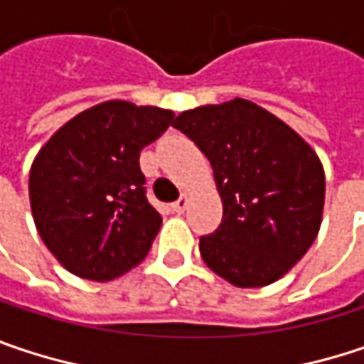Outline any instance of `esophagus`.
I'll list each match as a JSON object with an SVG mask.
<instances>
[{
	"mask_svg": "<svg viewBox=\"0 0 364 364\" xmlns=\"http://www.w3.org/2000/svg\"><path fill=\"white\" fill-rule=\"evenodd\" d=\"M187 202H189V196L183 191L181 196H179V200H177V202H173V210L181 215V213H185V208H187Z\"/></svg>",
	"mask_w": 364,
	"mask_h": 364,
	"instance_id": "34e87169",
	"label": "esophagus"
}]
</instances>
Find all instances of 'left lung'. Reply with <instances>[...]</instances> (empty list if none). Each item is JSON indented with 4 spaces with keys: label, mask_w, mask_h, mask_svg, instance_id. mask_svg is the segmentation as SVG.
<instances>
[{
    "label": "left lung",
    "mask_w": 364,
    "mask_h": 364,
    "mask_svg": "<svg viewBox=\"0 0 364 364\" xmlns=\"http://www.w3.org/2000/svg\"><path fill=\"white\" fill-rule=\"evenodd\" d=\"M210 160L223 202L215 233L200 237L208 269L235 287L281 279L313 246L325 204V173L289 124L235 97L175 118Z\"/></svg>",
    "instance_id": "obj_1"
}]
</instances>
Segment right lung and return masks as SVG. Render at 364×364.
I'll return each instance as SVG.
<instances>
[{
    "label": "right lung",
    "mask_w": 364,
    "mask_h": 364,
    "mask_svg": "<svg viewBox=\"0 0 364 364\" xmlns=\"http://www.w3.org/2000/svg\"><path fill=\"white\" fill-rule=\"evenodd\" d=\"M175 112L102 102L62 124L28 175L35 227L55 260L81 279L112 281L137 267L162 225L146 198L139 151Z\"/></svg>",
    "instance_id": "obj_1"
}]
</instances>
